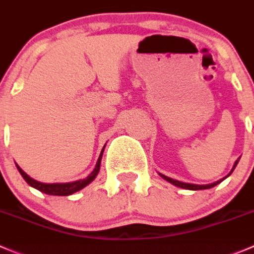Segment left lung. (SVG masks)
Returning <instances> with one entry per match:
<instances>
[{"mask_svg":"<svg viewBox=\"0 0 254 254\" xmlns=\"http://www.w3.org/2000/svg\"><path fill=\"white\" fill-rule=\"evenodd\" d=\"M240 159H241V157H238V159L236 160L235 165H233V167H232V170H231V171H230V174H228V175H226L225 177H222V179H220V180H218V181H215V182H212V184H207V185L189 184V182H182V181H179V180H174V179H171V177H167V176H165V175L160 174V172H159V175H160V176L162 177V179H164V180H166L167 182H170V184H172V185H174V186H177V187H180V189H185V190H192V191H197V190H207V189H211V187H215L216 185L221 184V182H222L223 180H226V179H227V177L230 176L231 174H232V172H233V170L236 169V166H237V164H238V161H240Z\"/></svg>","mask_w":254,"mask_h":254,"instance_id":"left-lung-1","label":"left lung"}]
</instances>
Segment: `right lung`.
Masks as SVG:
<instances>
[{
	"instance_id": "add662e5",
	"label": "right lung",
	"mask_w": 254,
	"mask_h": 254,
	"mask_svg": "<svg viewBox=\"0 0 254 254\" xmlns=\"http://www.w3.org/2000/svg\"><path fill=\"white\" fill-rule=\"evenodd\" d=\"M104 149H105V145H104V147L102 149V152H100L99 157H98V161H97V165H95L94 170H93V171L90 172V174L88 175L85 179H80V180H77V181H72V182H54V184L39 182V181H37V180L32 179L31 176H28V175H27L26 172H24L23 170H22L17 164H16V166H17V169H18L19 174H21L22 177L24 179V181H26L29 186L33 187V189L38 190V191H41V192H43V193H47V195L69 196V195H72V193H75V192H78V191H80L82 189H84L85 186H88V185H89L90 182L95 179V177H97V175L99 174L100 162H102V157H103V152H104Z\"/></svg>"
}]
</instances>
